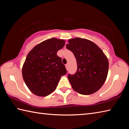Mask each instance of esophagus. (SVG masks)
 <instances>
[{"mask_svg": "<svg viewBox=\"0 0 129 129\" xmlns=\"http://www.w3.org/2000/svg\"><path fill=\"white\" fill-rule=\"evenodd\" d=\"M65 67H66L67 70H68V67H69V65H68V64L65 65Z\"/></svg>", "mask_w": 129, "mask_h": 129, "instance_id": "obj_1", "label": "esophagus"}]
</instances>
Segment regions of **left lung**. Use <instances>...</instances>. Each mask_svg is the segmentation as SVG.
I'll return each instance as SVG.
<instances>
[{
    "label": "left lung",
    "instance_id": "8db88e82",
    "mask_svg": "<svg viewBox=\"0 0 129 129\" xmlns=\"http://www.w3.org/2000/svg\"><path fill=\"white\" fill-rule=\"evenodd\" d=\"M66 46L76 60L74 75H68L72 88L83 95H90L99 90L106 81L109 70L108 57L99 46L88 39L75 38Z\"/></svg>",
    "mask_w": 129,
    "mask_h": 129
}]
</instances>
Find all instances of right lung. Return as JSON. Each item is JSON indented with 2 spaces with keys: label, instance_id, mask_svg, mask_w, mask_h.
I'll use <instances>...</instances> for the list:
<instances>
[{
  "label": "right lung",
  "instance_id": "obj_1",
  "mask_svg": "<svg viewBox=\"0 0 129 129\" xmlns=\"http://www.w3.org/2000/svg\"><path fill=\"white\" fill-rule=\"evenodd\" d=\"M65 44V40L52 38L38 44L27 55L22 67L23 78L35 95L50 94L56 89L61 76L67 74L61 57L56 54Z\"/></svg>",
  "mask_w": 129,
  "mask_h": 129
}]
</instances>
